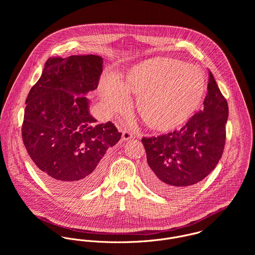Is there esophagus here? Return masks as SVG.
Wrapping results in <instances>:
<instances>
[{"label": "esophagus", "instance_id": "obj_1", "mask_svg": "<svg viewBox=\"0 0 255 255\" xmlns=\"http://www.w3.org/2000/svg\"><path fill=\"white\" fill-rule=\"evenodd\" d=\"M134 138V135L129 130H124L123 131V140H128Z\"/></svg>", "mask_w": 255, "mask_h": 255}]
</instances>
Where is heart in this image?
Here are the masks:
<instances>
[{
  "label": "heart",
  "mask_w": 255,
  "mask_h": 255,
  "mask_svg": "<svg viewBox=\"0 0 255 255\" xmlns=\"http://www.w3.org/2000/svg\"><path fill=\"white\" fill-rule=\"evenodd\" d=\"M206 91L201 70L181 61L157 57L132 68L121 82L115 75L102 78L100 95L112 111L129 108L128 93L138 97V112L146 125L168 131L188 121L199 108Z\"/></svg>",
  "instance_id": "1"
}]
</instances>
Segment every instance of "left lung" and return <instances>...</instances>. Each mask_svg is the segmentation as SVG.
Returning <instances> with one entry per match:
<instances>
[{"label":"left lung","instance_id":"left-lung-1","mask_svg":"<svg viewBox=\"0 0 255 255\" xmlns=\"http://www.w3.org/2000/svg\"><path fill=\"white\" fill-rule=\"evenodd\" d=\"M207 90L203 110L180 130L141 139L148 164L146 182L163 195L182 194L206 178L222 157L229 108L211 72Z\"/></svg>","mask_w":255,"mask_h":255}]
</instances>
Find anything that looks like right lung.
I'll return each mask as SVG.
<instances>
[{
    "label": "right lung",
    "instance_id": "obj_1",
    "mask_svg": "<svg viewBox=\"0 0 255 255\" xmlns=\"http://www.w3.org/2000/svg\"><path fill=\"white\" fill-rule=\"evenodd\" d=\"M103 59L96 55L49 58L26 98L22 140L42 179L70 195L94 188L102 158L122 136L108 122L89 114L84 95L97 88Z\"/></svg>",
    "mask_w": 255,
    "mask_h": 255
}]
</instances>
